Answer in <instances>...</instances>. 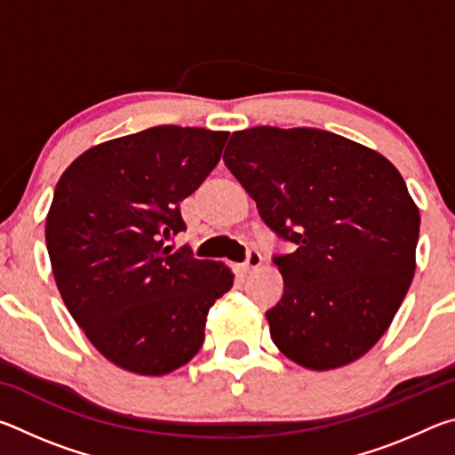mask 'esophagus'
<instances>
[{
  "mask_svg": "<svg viewBox=\"0 0 455 455\" xmlns=\"http://www.w3.org/2000/svg\"><path fill=\"white\" fill-rule=\"evenodd\" d=\"M260 263H263V257H260V252L259 251H249V255H246V260L244 263H241L238 265V268H241L243 273H251L252 268H257V267H260Z\"/></svg>",
  "mask_w": 455,
  "mask_h": 455,
  "instance_id": "1",
  "label": "esophagus"
}]
</instances>
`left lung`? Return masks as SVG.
I'll return each instance as SVG.
<instances>
[{"label":"left lung","instance_id":"obj_1","mask_svg":"<svg viewBox=\"0 0 455 455\" xmlns=\"http://www.w3.org/2000/svg\"><path fill=\"white\" fill-rule=\"evenodd\" d=\"M222 160L265 225L295 244L273 257L284 284L267 311L273 343L315 371L365 355L415 271L419 211L397 168L317 128L241 130Z\"/></svg>","mask_w":455,"mask_h":455}]
</instances>
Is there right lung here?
Returning a JSON list of instances; mask_svg holds the SVG:
<instances>
[{"label": "right lung", "instance_id": "right-lung-1", "mask_svg": "<svg viewBox=\"0 0 455 455\" xmlns=\"http://www.w3.org/2000/svg\"><path fill=\"white\" fill-rule=\"evenodd\" d=\"M228 132L154 126L66 168L45 219L53 279L90 343L126 371L166 375L196 355L206 313L233 287L214 260L172 252L180 203L219 164Z\"/></svg>", "mask_w": 455, "mask_h": 455}]
</instances>
